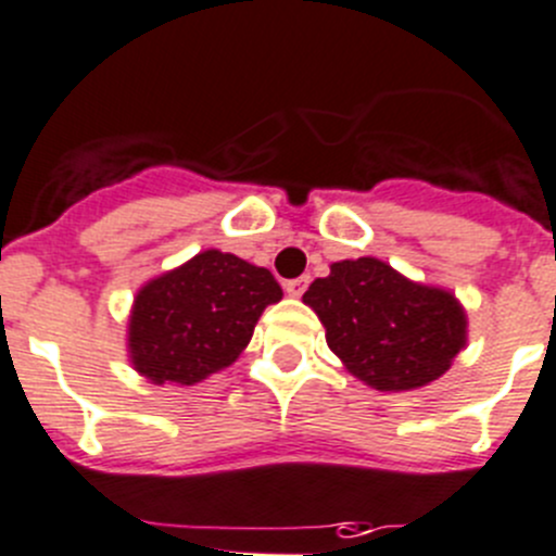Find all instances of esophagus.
<instances>
[{"label":"esophagus","instance_id":"34e87169","mask_svg":"<svg viewBox=\"0 0 556 556\" xmlns=\"http://www.w3.org/2000/svg\"><path fill=\"white\" fill-rule=\"evenodd\" d=\"M308 283H311V278H308V275H303V278H294V281L283 283V289H287L289 298H300V294L308 289Z\"/></svg>","mask_w":556,"mask_h":556}]
</instances>
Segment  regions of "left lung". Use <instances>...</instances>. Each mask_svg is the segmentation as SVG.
Wrapping results in <instances>:
<instances>
[{
    "label": "left lung",
    "mask_w": 556,
    "mask_h": 556,
    "mask_svg": "<svg viewBox=\"0 0 556 556\" xmlns=\"http://www.w3.org/2000/svg\"><path fill=\"white\" fill-rule=\"evenodd\" d=\"M325 325L327 346L352 377L379 393L440 379L467 346V311L442 287L412 281L374 256L330 264L303 294Z\"/></svg>",
    "instance_id": "left-lung-1"
}]
</instances>
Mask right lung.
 <instances>
[{
	"label": "right lung",
	"mask_w": 556,
	"mask_h": 556,
	"mask_svg": "<svg viewBox=\"0 0 556 556\" xmlns=\"http://www.w3.org/2000/svg\"><path fill=\"white\" fill-rule=\"evenodd\" d=\"M281 298L269 269L218 248L195 253L136 292L130 366L152 384L204 382L240 357L258 316Z\"/></svg>",
	"instance_id": "right-lung-1"
}]
</instances>
